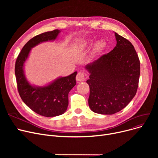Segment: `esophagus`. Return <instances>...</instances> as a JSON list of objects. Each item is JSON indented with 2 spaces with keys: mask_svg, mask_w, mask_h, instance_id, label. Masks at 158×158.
<instances>
[{
  "mask_svg": "<svg viewBox=\"0 0 158 158\" xmlns=\"http://www.w3.org/2000/svg\"><path fill=\"white\" fill-rule=\"evenodd\" d=\"M85 79V74L83 72H79L77 73V76H76V80L77 81L81 82V81H83Z\"/></svg>",
  "mask_w": 158,
  "mask_h": 158,
  "instance_id": "34e87169",
  "label": "esophagus"
}]
</instances>
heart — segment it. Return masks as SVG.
I'll return each instance as SVG.
<instances>
[{
	"instance_id": "1",
	"label": "heart",
	"mask_w": 158,
	"mask_h": 158,
	"mask_svg": "<svg viewBox=\"0 0 158 158\" xmlns=\"http://www.w3.org/2000/svg\"><path fill=\"white\" fill-rule=\"evenodd\" d=\"M89 43V41H86V42L83 44V47H86ZM106 45V44L104 41L103 40H99L95 44V50L96 52H100L101 51H102V50L104 48Z\"/></svg>"
}]
</instances>
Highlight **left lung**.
Instances as JSON below:
<instances>
[{
	"mask_svg": "<svg viewBox=\"0 0 158 158\" xmlns=\"http://www.w3.org/2000/svg\"><path fill=\"white\" fill-rule=\"evenodd\" d=\"M116 46L85 68L90 73L88 104L92 111L113 114L126 107L138 86L140 63L134 46L114 32Z\"/></svg>",
	"mask_w": 158,
	"mask_h": 158,
	"instance_id": "8db88e82",
	"label": "left lung"
}]
</instances>
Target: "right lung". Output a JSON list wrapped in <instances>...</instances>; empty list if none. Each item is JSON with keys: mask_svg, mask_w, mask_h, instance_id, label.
<instances>
[{"mask_svg": "<svg viewBox=\"0 0 158 158\" xmlns=\"http://www.w3.org/2000/svg\"><path fill=\"white\" fill-rule=\"evenodd\" d=\"M60 32L56 29L33 37L23 46L15 63V76L22 100L33 111L47 117L61 115L67 110L69 93L76 85L77 72L59 77L47 86H36L27 81L23 65L32 47L44 41L56 40Z\"/></svg>", "mask_w": 158, "mask_h": 158, "instance_id": "add662e5", "label": "right lung"}]
</instances>
